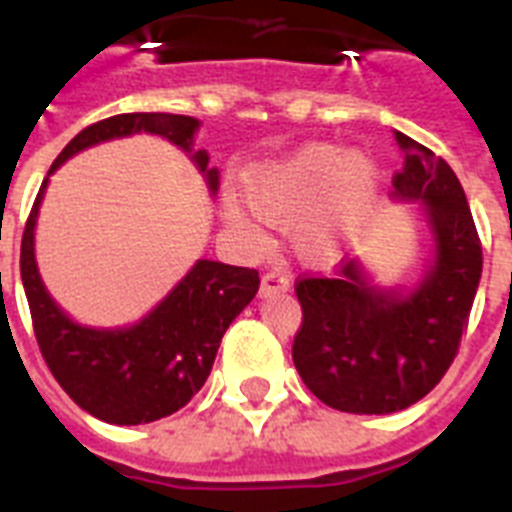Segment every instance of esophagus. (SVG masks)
<instances>
[{
  "label": "esophagus",
  "mask_w": 512,
  "mask_h": 512,
  "mask_svg": "<svg viewBox=\"0 0 512 512\" xmlns=\"http://www.w3.org/2000/svg\"><path fill=\"white\" fill-rule=\"evenodd\" d=\"M291 288L286 275L281 270H270V273L262 275V283H260V296L262 299H268V296H275V293H286Z\"/></svg>",
  "instance_id": "1"
}]
</instances>
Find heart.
<instances>
[{
	"mask_svg": "<svg viewBox=\"0 0 512 512\" xmlns=\"http://www.w3.org/2000/svg\"><path fill=\"white\" fill-rule=\"evenodd\" d=\"M239 188L251 208L229 195L221 213L244 242L265 244L262 221H293L291 242L299 257L324 268L348 255L366 229L379 190V167L361 151L311 141L250 164Z\"/></svg>",
	"mask_w": 512,
	"mask_h": 512,
	"instance_id": "heart-1",
	"label": "heart"
}]
</instances>
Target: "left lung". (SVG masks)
<instances>
[{
	"mask_svg": "<svg viewBox=\"0 0 512 512\" xmlns=\"http://www.w3.org/2000/svg\"><path fill=\"white\" fill-rule=\"evenodd\" d=\"M404 154L391 198L415 203L428 229L420 281L384 286L366 262L296 286L304 324L293 366L317 399L353 415H391L420 402L451 366L482 278V247L459 177L433 151L394 131Z\"/></svg>",
	"mask_w": 512,
	"mask_h": 512,
	"instance_id": "left-lung-1",
	"label": "left lung"
}]
</instances>
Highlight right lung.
Segmentation results:
<instances>
[{"mask_svg": "<svg viewBox=\"0 0 512 512\" xmlns=\"http://www.w3.org/2000/svg\"><path fill=\"white\" fill-rule=\"evenodd\" d=\"M198 131V118L172 113L113 115L84 128L51 164L22 234V288L43 358L61 389L84 412L110 425H144L185 407L206 384L229 324L255 299L260 275L201 257L139 322L92 327L71 319L43 283L35 262L38 213L51 175L61 164L79 151L136 133L159 136L185 151L213 198L219 170L208 164L206 149H195Z\"/></svg>", "mask_w": 512, "mask_h": 512, "instance_id": "obj_1", "label": "right lung"}]
</instances>
